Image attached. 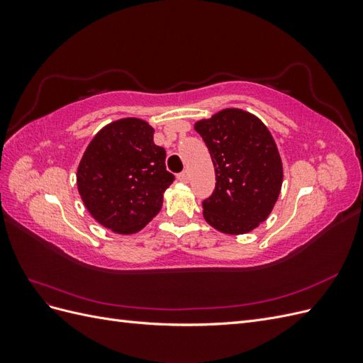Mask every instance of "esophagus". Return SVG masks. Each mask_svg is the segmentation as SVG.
<instances>
[{
  "mask_svg": "<svg viewBox=\"0 0 363 363\" xmlns=\"http://www.w3.org/2000/svg\"><path fill=\"white\" fill-rule=\"evenodd\" d=\"M177 179H179L180 182H183V183H188V182H189V172H188V171H183L182 174L177 175Z\"/></svg>",
  "mask_w": 363,
  "mask_h": 363,
  "instance_id": "34e87169",
  "label": "esophagus"
}]
</instances>
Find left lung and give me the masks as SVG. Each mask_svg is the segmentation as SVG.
<instances>
[{
	"label": "left lung",
	"instance_id": "left-lung-1",
	"mask_svg": "<svg viewBox=\"0 0 363 363\" xmlns=\"http://www.w3.org/2000/svg\"><path fill=\"white\" fill-rule=\"evenodd\" d=\"M194 128L211 152L215 191L203 203L208 225L225 235H245L272 212L283 183V163L272 135L244 108L227 107Z\"/></svg>",
	"mask_w": 363,
	"mask_h": 363
}]
</instances>
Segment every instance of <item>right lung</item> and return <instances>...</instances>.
Segmentation results:
<instances>
[{"label": "right lung", "instance_id": "add662e5", "mask_svg": "<svg viewBox=\"0 0 363 363\" xmlns=\"http://www.w3.org/2000/svg\"><path fill=\"white\" fill-rule=\"evenodd\" d=\"M140 118H121L89 142L77 168V189L96 223L118 235L140 232L162 208L174 182L167 152Z\"/></svg>", "mask_w": 363, "mask_h": 363}]
</instances>
